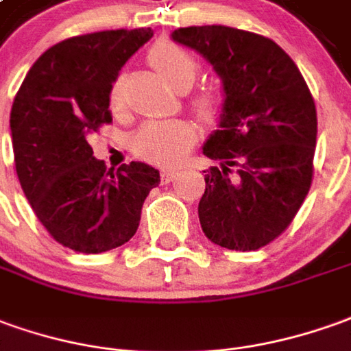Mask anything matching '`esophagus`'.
I'll return each instance as SVG.
<instances>
[{
  "instance_id": "34e87169",
  "label": "esophagus",
  "mask_w": 351,
  "mask_h": 351,
  "mask_svg": "<svg viewBox=\"0 0 351 351\" xmlns=\"http://www.w3.org/2000/svg\"><path fill=\"white\" fill-rule=\"evenodd\" d=\"M176 176H178V170H171V168H162L160 170L162 183H170V181L176 180Z\"/></svg>"
}]
</instances>
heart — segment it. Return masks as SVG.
Segmentation results:
<instances>
[{
  "label": "heart",
  "mask_w": 351,
  "mask_h": 351,
  "mask_svg": "<svg viewBox=\"0 0 351 351\" xmlns=\"http://www.w3.org/2000/svg\"><path fill=\"white\" fill-rule=\"evenodd\" d=\"M149 62L152 69L166 80V84L176 91H187L199 74V64L193 59V55L170 42L156 43L149 53ZM110 105L118 108L124 101L122 95V78L114 80L110 88ZM195 106L200 116L212 118L216 114V101L204 95L195 101ZM197 141V130L195 125L183 120H171V122H151L145 124L134 135V152L145 160L156 162V164H176L181 156L189 151Z\"/></svg>",
  "instance_id": "1"
}]
</instances>
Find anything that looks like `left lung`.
Wrapping results in <instances>:
<instances>
[{"label":"left lung","instance_id":"obj_1","mask_svg":"<svg viewBox=\"0 0 351 351\" xmlns=\"http://www.w3.org/2000/svg\"><path fill=\"white\" fill-rule=\"evenodd\" d=\"M171 40L200 53L221 80L223 105L202 152L204 235L229 250H258L291 226L308 195L317 112L306 80L277 43L229 26H189Z\"/></svg>","mask_w":351,"mask_h":351}]
</instances>
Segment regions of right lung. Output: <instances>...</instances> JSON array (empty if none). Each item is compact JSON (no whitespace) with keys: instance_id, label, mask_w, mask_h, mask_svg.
<instances>
[{"instance_id":"obj_1","label":"right lung","mask_w":351,"mask_h":351,"mask_svg":"<svg viewBox=\"0 0 351 351\" xmlns=\"http://www.w3.org/2000/svg\"><path fill=\"white\" fill-rule=\"evenodd\" d=\"M151 28L105 30L53 45L28 70L11 108V143L26 199L49 235L101 254L135 235L160 173L145 162L106 170L88 135L108 124L110 88Z\"/></svg>"}]
</instances>
